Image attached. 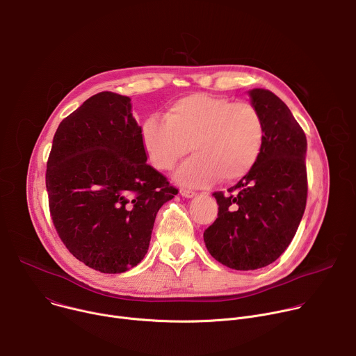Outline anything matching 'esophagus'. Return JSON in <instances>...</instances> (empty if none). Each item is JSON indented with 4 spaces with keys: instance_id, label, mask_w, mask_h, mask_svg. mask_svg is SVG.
<instances>
[{
    "instance_id": "1",
    "label": "esophagus",
    "mask_w": 356,
    "mask_h": 356,
    "mask_svg": "<svg viewBox=\"0 0 356 356\" xmlns=\"http://www.w3.org/2000/svg\"><path fill=\"white\" fill-rule=\"evenodd\" d=\"M180 194H181L183 197H187V198H190V197H194V195H195V191H193V190H188V188H180Z\"/></svg>"
}]
</instances>
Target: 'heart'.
<instances>
[{"instance_id": "heart-1", "label": "heart", "mask_w": 356, "mask_h": 356, "mask_svg": "<svg viewBox=\"0 0 356 356\" xmlns=\"http://www.w3.org/2000/svg\"><path fill=\"white\" fill-rule=\"evenodd\" d=\"M150 165L172 170L191 146V156L176 173L186 186L216 180L232 183L257 165L265 142V124L255 106L222 95L195 92L176 99L165 120L147 118L140 129Z\"/></svg>"}]
</instances>
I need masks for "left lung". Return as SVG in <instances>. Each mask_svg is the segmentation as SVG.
Listing matches in <instances>:
<instances>
[{
    "label": "left lung",
    "mask_w": 356,
    "mask_h": 356,
    "mask_svg": "<svg viewBox=\"0 0 356 356\" xmlns=\"http://www.w3.org/2000/svg\"><path fill=\"white\" fill-rule=\"evenodd\" d=\"M265 124L253 169L228 193L216 191L218 217L204 231L211 257L235 270L275 262L296 235L307 202V139L289 107L269 90L249 91Z\"/></svg>",
    "instance_id": "1"
}]
</instances>
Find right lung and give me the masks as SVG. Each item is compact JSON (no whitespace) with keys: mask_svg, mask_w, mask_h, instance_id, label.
Returning <instances> with one entry per match:
<instances>
[{"mask_svg":"<svg viewBox=\"0 0 356 356\" xmlns=\"http://www.w3.org/2000/svg\"><path fill=\"white\" fill-rule=\"evenodd\" d=\"M131 98L98 92L66 117L46 165L54 225L88 268L122 273L146 255L159 209L179 190L146 163Z\"/></svg>","mask_w":356,"mask_h":356,"instance_id":"obj_1","label":"right lung"}]
</instances>
